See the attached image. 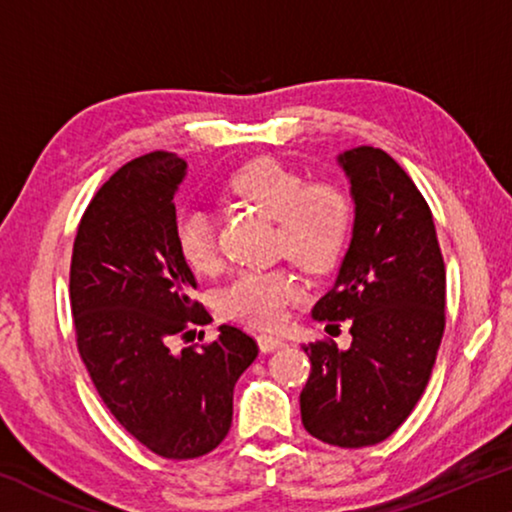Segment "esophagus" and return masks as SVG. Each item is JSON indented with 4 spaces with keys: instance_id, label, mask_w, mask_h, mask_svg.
Wrapping results in <instances>:
<instances>
[{
    "instance_id": "1",
    "label": "esophagus",
    "mask_w": 512,
    "mask_h": 512,
    "mask_svg": "<svg viewBox=\"0 0 512 512\" xmlns=\"http://www.w3.org/2000/svg\"><path fill=\"white\" fill-rule=\"evenodd\" d=\"M257 343H259V350H262V352H271V350L280 348V345H285L283 338H278V336H269V334L257 336Z\"/></svg>"
}]
</instances>
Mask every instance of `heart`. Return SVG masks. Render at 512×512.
I'll list each match as a JSON object with an SVG mask.
<instances>
[{"label":"heart","mask_w":512,"mask_h":512,"mask_svg":"<svg viewBox=\"0 0 512 512\" xmlns=\"http://www.w3.org/2000/svg\"><path fill=\"white\" fill-rule=\"evenodd\" d=\"M225 192L276 220V253L287 255L304 271L331 269L348 246L355 206L350 192L336 178L320 176L308 181L304 171L292 164L257 157L225 178ZM174 243L194 273H208L218 266L211 218L201 208H183L176 215ZM297 297V278L276 266L236 273L220 294V308L229 318L250 327L276 329L283 325L287 306Z\"/></svg>","instance_id":"obj_1"}]
</instances>
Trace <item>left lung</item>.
<instances>
[{
  "label": "left lung",
  "mask_w": 512,
  "mask_h": 512,
  "mask_svg": "<svg viewBox=\"0 0 512 512\" xmlns=\"http://www.w3.org/2000/svg\"><path fill=\"white\" fill-rule=\"evenodd\" d=\"M355 197V229L331 290L313 306L320 322L350 320L352 343L304 345L311 376L301 422L322 443L366 448L413 413L445 331V264L431 208L385 150L341 155Z\"/></svg>",
  "instance_id": "1"
}]
</instances>
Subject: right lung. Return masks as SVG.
Returning <instances> with one entry per match:
<instances>
[{
    "label": "right lung",
    "instance_id": "1",
    "mask_svg": "<svg viewBox=\"0 0 512 512\" xmlns=\"http://www.w3.org/2000/svg\"><path fill=\"white\" fill-rule=\"evenodd\" d=\"M176 153L127 162L85 208L69 266L76 348L104 406L164 459L218 448L232 427L234 385L257 343L222 325L215 341L171 350L211 315L192 299L194 276L174 243Z\"/></svg>",
    "mask_w": 512,
    "mask_h": 512
}]
</instances>
